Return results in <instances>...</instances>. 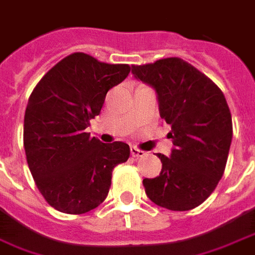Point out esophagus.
I'll return each instance as SVG.
<instances>
[{
  "mask_svg": "<svg viewBox=\"0 0 255 255\" xmlns=\"http://www.w3.org/2000/svg\"><path fill=\"white\" fill-rule=\"evenodd\" d=\"M131 155L133 156V158H143V156L145 155V151H143V149L136 148V147H132Z\"/></svg>",
  "mask_w": 255,
  "mask_h": 255,
  "instance_id": "obj_1",
  "label": "esophagus"
}]
</instances>
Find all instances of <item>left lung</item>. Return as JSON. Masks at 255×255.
<instances>
[{
  "mask_svg": "<svg viewBox=\"0 0 255 255\" xmlns=\"http://www.w3.org/2000/svg\"><path fill=\"white\" fill-rule=\"evenodd\" d=\"M132 73L158 95L160 118L171 126L174 148L158 153L162 171L143 179L155 205L187 211L202 205L222 178L233 137L225 95L209 77L179 57L132 65Z\"/></svg>",
  "mask_w": 255,
  "mask_h": 255,
  "instance_id": "8db88e82",
  "label": "left lung"
}]
</instances>
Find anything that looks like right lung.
Segmentation results:
<instances>
[{"label":"right lung","mask_w":255,"mask_h":255,"mask_svg":"<svg viewBox=\"0 0 255 255\" xmlns=\"http://www.w3.org/2000/svg\"><path fill=\"white\" fill-rule=\"evenodd\" d=\"M131 71L76 52L46 72L29 97L24 119L26 162L37 188L53 209L84 214L108 195L112 171L129 158L123 141L102 143L85 129L107 92Z\"/></svg>","instance_id":"add662e5"}]
</instances>
